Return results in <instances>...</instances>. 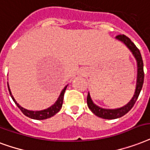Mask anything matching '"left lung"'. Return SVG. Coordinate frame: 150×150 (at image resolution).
I'll use <instances>...</instances> for the list:
<instances>
[{
  "label": "left lung",
  "mask_w": 150,
  "mask_h": 150,
  "mask_svg": "<svg viewBox=\"0 0 150 150\" xmlns=\"http://www.w3.org/2000/svg\"><path fill=\"white\" fill-rule=\"evenodd\" d=\"M116 39L120 40L127 45V47L131 50L132 54L136 59L137 61V67H138V74H137V83H136V89L133 98L129 101L125 106L122 108H116V109H106L102 108L96 105L93 102V100L90 98V93L87 95V105L91 112L98 117L107 120H114V119L120 118L121 116H124L128 112L131 108H133L134 105L135 104L136 100L138 99L139 93L141 92L142 88L144 83V71H143V61L142 58V55L140 51L136 45L131 42V40L128 37H127L124 34H119L116 37Z\"/></svg>",
  "instance_id": "obj_1"
}]
</instances>
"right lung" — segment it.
Listing matches in <instances>:
<instances>
[{"instance_id":"add662e5","label":"right lung","mask_w":150,"mask_h":150,"mask_svg":"<svg viewBox=\"0 0 150 150\" xmlns=\"http://www.w3.org/2000/svg\"><path fill=\"white\" fill-rule=\"evenodd\" d=\"M8 88L9 93H10V95H11L12 100H13V101L16 103V105L18 106V108L22 111V112L23 113L25 116H27V117H29V118L34 119V120H45V119L50 118V117H52V116H53L54 115H56V114L60 110V108L62 107L63 100H64V92L65 90H66V88H67V86L63 89L60 96H59V98H58L57 101L55 102L54 105H52L51 106V107H50V108L41 111H30L27 110V109H26V108H23L22 106L19 105V104L16 102V100H15V98H13V96L11 95V90H10V88H9L8 83Z\"/></svg>"}]
</instances>
